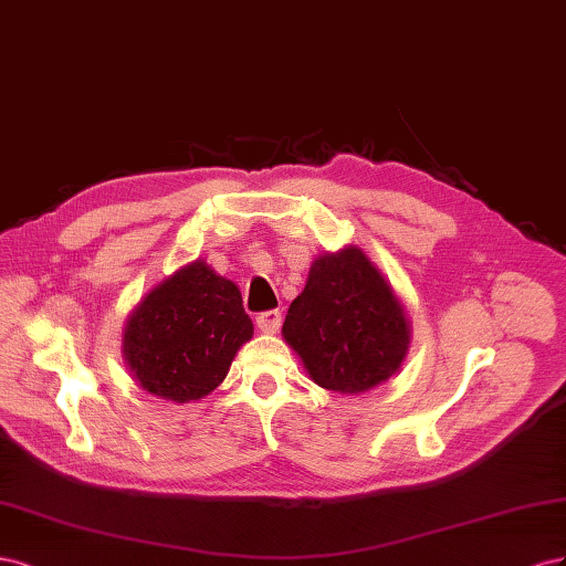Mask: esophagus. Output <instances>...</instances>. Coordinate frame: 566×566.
Returning <instances> with one entry per match:
<instances>
[{"label": "esophagus", "mask_w": 566, "mask_h": 566, "mask_svg": "<svg viewBox=\"0 0 566 566\" xmlns=\"http://www.w3.org/2000/svg\"><path fill=\"white\" fill-rule=\"evenodd\" d=\"M255 325L265 334H274L282 325V313L280 311H265L255 317Z\"/></svg>", "instance_id": "esophagus-1"}]
</instances>
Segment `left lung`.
<instances>
[{
  "instance_id": "1",
  "label": "left lung",
  "mask_w": 566,
  "mask_h": 566,
  "mask_svg": "<svg viewBox=\"0 0 566 566\" xmlns=\"http://www.w3.org/2000/svg\"><path fill=\"white\" fill-rule=\"evenodd\" d=\"M311 379L327 391L365 394L406 358L410 322L363 249L322 253L282 327Z\"/></svg>"
}]
</instances>
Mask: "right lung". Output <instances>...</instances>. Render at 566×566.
Instances as JSON below:
<instances>
[{
	"instance_id": "obj_1",
	"label": "right lung",
	"mask_w": 566,
	"mask_h": 566,
	"mask_svg": "<svg viewBox=\"0 0 566 566\" xmlns=\"http://www.w3.org/2000/svg\"><path fill=\"white\" fill-rule=\"evenodd\" d=\"M251 336L237 284L193 261L151 289L127 317L123 358L144 391L189 402L222 384Z\"/></svg>"
}]
</instances>
